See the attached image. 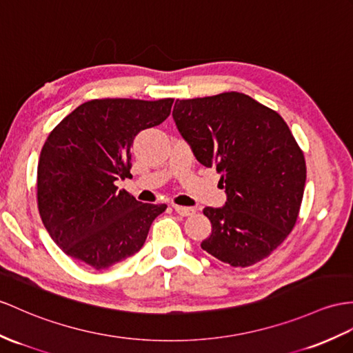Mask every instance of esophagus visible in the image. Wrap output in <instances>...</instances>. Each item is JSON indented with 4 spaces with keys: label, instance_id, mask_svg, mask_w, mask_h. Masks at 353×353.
Masks as SVG:
<instances>
[{
    "label": "esophagus",
    "instance_id": "1",
    "mask_svg": "<svg viewBox=\"0 0 353 353\" xmlns=\"http://www.w3.org/2000/svg\"><path fill=\"white\" fill-rule=\"evenodd\" d=\"M174 210L176 214H179L181 217H188V216H193L194 210L193 208H188V206H181V205H174Z\"/></svg>",
    "mask_w": 353,
    "mask_h": 353
}]
</instances>
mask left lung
Masks as SVG:
<instances>
[{
	"label": "left lung",
	"instance_id": "left-lung-1",
	"mask_svg": "<svg viewBox=\"0 0 353 353\" xmlns=\"http://www.w3.org/2000/svg\"><path fill=\"white\" fill-rule=\"evenodd\" d=\"M172 115L228 194L223 208L203 210L212 232L201 247L235 268L268 257L295 226L307 176L304 152L285 119L236 91L176 100Z\"/></svg>",
	"mask_w": 353,
	"mask_h": 353
}]
</instances>
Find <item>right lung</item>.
<instances>
[{
	"label": "right lung",
	"instance_id": "obj_1",
	"mask_svg": "<svg viewBox=\"0 0 353 353\" xmlns=\"http://www.w3.org/2000/svg\"><path fill=\"white\" fill-rule=\"evenodd\" d=\"M172 105L174 99H94L49 133L37 166V206L67 256L100 271L141 250L168 206L137 202L117 181L132 176L136 134L165 121Z\"/></svg>",
	"mask_w": 353,
	"mask_h": 353
}]
</instances>
